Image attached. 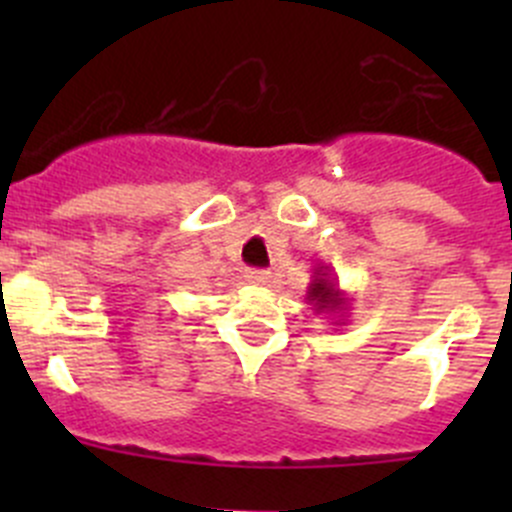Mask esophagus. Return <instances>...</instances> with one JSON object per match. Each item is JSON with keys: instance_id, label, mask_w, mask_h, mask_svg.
<instances>
[{"instance_id": "obj_1", "label": "esophagus", "mask_w": 512, "mask_h": 512, "mask_svg": "<svg viewBox=\"0 0 512 512\" xmlns=\"http://www.w3.org/2000/svg\"><path fill=\"white\" fill-rule=\"evenodd\" d=\"M272 277V272L267 270H255V267H250V270H245V280L250 282V285H267Z\"/></svg>"}]
</instances>
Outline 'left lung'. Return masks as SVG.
Returning <instances> with one entry per match:
<instances>
[{
  "mask_svg": "<svg viewBox=\"0 0 512 512\" xmlns=\"http://www.w3.org/2000/svg\"><path fill=\"white\" fill-rule=\"evenodd\" d=\"M307 299L312 304L314 312H322L334 317L337 322L332 324H344V312L349 309L352 299L342 292L337 285V277L332 275L327 265H317L312 272V282L307 287Z\"/></svg>",
  "mask_w": 512,
  "mask_h": 512,
  "instance_id": "obj_1",
  "label": "left lung"
}]
</instances>
